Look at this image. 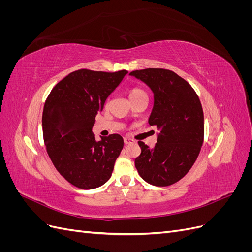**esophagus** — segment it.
Wrapping results in <instances>:
<instances>
[{
	"label": "esophagus",
	"mask_w": 252,
	"mask_h": 252,
	"mask_svg": "<svg viewBox=\"0 0 252 252\" xmlns=\"http://www.w3.org/2000/svg\"><path fill=\"white\" fill-rule=\"evenodd\" d=\"M124 143L127 145V144H131V143H134V140L130 139V138H125L124 139Z\"/></svg>",
	"instance_id": "esophagus-1"
}]
</instances>
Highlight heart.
<instances>
[{"label":"heart","mask_w":252,"mask_h":252,"mask_svg":"<svg viewBox=\"0 0 252 252\" xmlns=\"http://www.w3.org/2000/svg\"><path fill=\"white\" fill-rule=\"evenodd\" d=\"M145 94H146V93H145V91L142 88H139V87H133V88L129 90V93H128L129 98H130V101L132 103L135 100H138L139 97H141L142 95H145Z\"/></svg>","instance_id":"heart-1"}]
</instances>
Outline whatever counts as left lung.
<instances>
[{
    "instance_id": "1",
    "label": "left lung",
    "mask_w": 252,
    "mask_h": 252,
    "mask_svg": "<svg viewBox=\"0 0 252 252\" xmlns=\"http://www.w3.org/2000/svg\"><path fill=\"white\" fill-rule=\"evenodd\" d=\"M146 83L155 104L148 123L159 133L154 148L139 141L141 155L134 159L143 180L154 186H169L184 178L204 142V113L200 98L190 84L175 72L147 68L130 72Z\"/></svg>"
}]
</instances>
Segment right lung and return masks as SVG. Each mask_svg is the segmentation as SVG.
<instances>
[{
    "mask_svg": "<svg viewBox=\"0 0 252 252\" xmlns=\"http://www.w3.org/2000/svg\"><path fill=\"white\" fill-rule=\"evenodd\" d=\"M127 72L75 70L45 101L42 127L47 154L59 173L75 187L94 189L111 177L123 138L113 133L96 142L91 130L106 98Z\"/></svg>",
    "mask_w": 252,
    "mask_h": 252,
    "instance_id": "right-lung-1",
    "label": "right lung"
}]
</instances>
